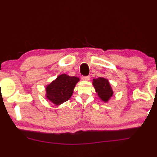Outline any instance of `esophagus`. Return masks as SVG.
I'll return each mask as SVG.
<instances>
[{"mask_svg":"<svg viewBox=\"0 0 157 157\" xmlns=\"http://www.w3.org/2000/svg\"><path fill=\"white\" fill-rule=\"evenodd\" d=\"M90 79V76H85V77H82V79L84 81H88Z\"/></svg>","mask_w":157,"mask_h":157,"instance_id":"1","label":"esophagus"}]
</instances>
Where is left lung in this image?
Instances as JSON below:
<instances>
[{
    "label": "left lung",
    "instance_id": "left-lung-1",
    "mask_svg": "<svg viewBox=\"0 0 157 157\" xmlns=\"http://www.w3.org/2000/svg\"><path fill=\"white\" fill-rule=\"evenodd\" d=\"M92 84L98 96L101 101L107 102L113 96L114 92L107 79L104 78L93 79Z\"/></svg>",
    "mask_w": 157,
    "mask_h": 157
}]
</instances>
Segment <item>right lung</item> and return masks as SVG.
Here are the masks:
<instances>
[{"label": "right lung", "instance_id": "right-lung-1", "mask_svg": "<svg viewBox=\"0 0 157 157\" xmlns=\"http://www.w3.org/2000/svg\"><path fill=\"white\" fill-rule=\"evenodd\" d=\"M79 81V78L77 77H71L67 74L59 75L46 86V98L54 105H61L71 98L74 88Z\"/></svg>", "mask_w": 157, "mask_h": 157}]
</instances>
